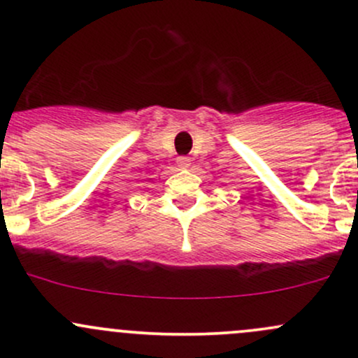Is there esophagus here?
I'll return each mask as SVG.
<instances>
[{"label":"esophagus","instance_id":"esophagus-1","mask_svg":"<svg viewBox=\"0 0 358 358\" xmlns=\"http://www.w3.org/2000/svg\"><path fill=\"white\" fill-rule=\"evenodd\" d=\"M176 164H178L180 168L190 166V158H187V156H180V158H176Z\"/></svg>","mask_w":358,"mask_h":358}]
</instances>
